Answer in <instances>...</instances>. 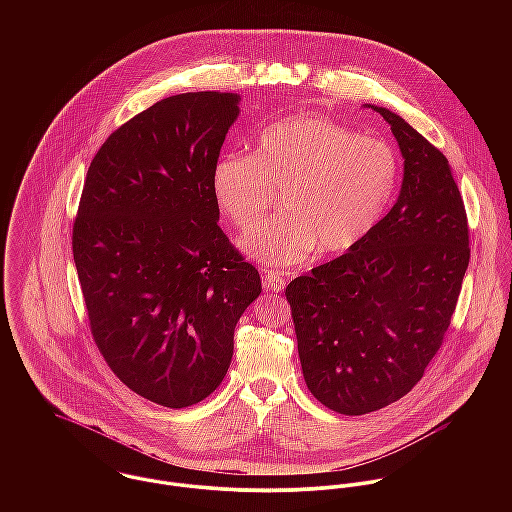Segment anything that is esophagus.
<instances>
[{
	"mask_svg": "<svg viewBox=\"0 0 512 512\" xmlns=\"http://www.w3.org/2000/svg\"><path fill=\"white\" fill-rule=\"evenodd\" d=\"M264 288L270 292H282L286 288L284 274L276 270H264Z\"/></svg>",
	"mask_w": 512,
	"mask_h": 512,
	"instance_id": "1",
	"label": "esophagus"
}]
</instances>
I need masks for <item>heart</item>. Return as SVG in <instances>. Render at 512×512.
Returning <instances> with one entry per match:
<instances>
[{"mask_svg": "<svg viewBox=\"0 0 512 512\" xmlns=\"http://www.w3.org/2000/svg\"><path fill=\"white\" fill-rule=\"evenodd\" d=\"M398 155L325 116L299 114L268 126L252 155L226 153L213 165L220 211L252 228L282 191V217L260 224L242 248L270 266H292L317 248L347 252L378 224L398 187Z\"/></svg>", "mask_w": 512, "mask_h": 512, "instance_id": "b5f03b06", "label": "heart"}]
</instances>
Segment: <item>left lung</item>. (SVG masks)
Instances as JSON below:
<instances>
[{"label": "left lung", "instance_id": "8db88e82", "mask_svg": "<svg viewBox=\"0 0 512 512\" xmlns=\"http://www.w3.org/2000/svg\"><path fill=\"white\" fill-rule=\"evenodd\" d=\"M368 108L390 124L404 157L398 201L357 246L286 288L305 384L345 416L380 410L420 382L471 252L447 157L398 114Z\"/></svg>", "mask_w": 512, "mask_h": 512}]
</instances>
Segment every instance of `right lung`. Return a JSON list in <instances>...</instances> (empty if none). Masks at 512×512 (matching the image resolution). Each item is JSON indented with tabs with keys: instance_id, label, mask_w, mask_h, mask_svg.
Segmentation results:
<instances>
[{
	"instance_id": "1",
	"label": "right lung",
	"mask_w": 512,
	"mask_h": 512,
	"mask_svg": "<svg viewBox=\"0 0 512 512\" xmlns=\"http://www.w3.org/2000/svg\"><path fill=\"white\" fill-rule=\"evenodd\" d=\"M238 100L185 92L120 126L88 167L74 219L94 343L130 390L165 408L219 388L234 327L262 292L220 230L211 187Z\"/></svg>"
}]
</instances>
